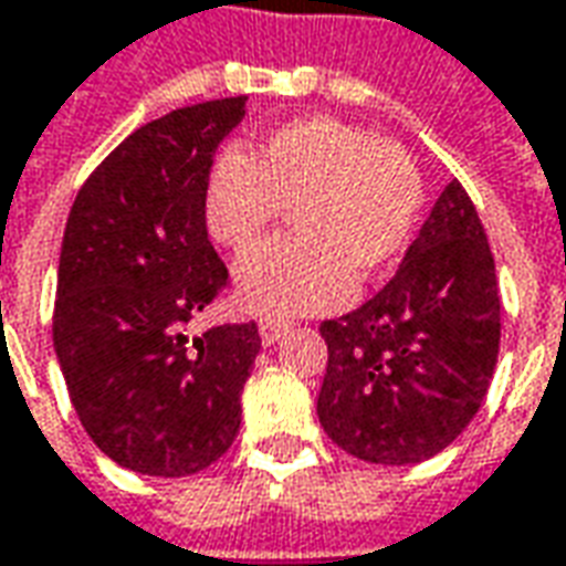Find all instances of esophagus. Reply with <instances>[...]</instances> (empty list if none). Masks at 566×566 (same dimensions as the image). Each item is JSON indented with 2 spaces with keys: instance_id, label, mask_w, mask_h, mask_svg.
I'll use <instances>...</instances> for the list:
<instances>
[{
  "instance_id": "1",
  "label": "esophagus",
  "mask_w": 566,
  "mask_h": 566,
  "mask_svg": "<svg viewBox=\"0 0 566 566\" xmlns=\"http://www.w3.org/2000/svg\"><path fill=\"white\" fill-rule=\"evenodd\" d=\"M286 333V327L283 324H271V321H264L261 327H258V336H261V343L264 345H274L280 343V336Z\"/></svg>"
}]
</instances>
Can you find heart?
I'll return each instance as SVG.
<instances>
[{"label":"heart","instance_id":"b5f03b06","mask_svg":"<svg viewBox=\"0 0 566 566\" xmlns=\"http://www.w3.org/2000/svg\"><path fill=\"white\" fill-rule=\"evenodd\" d=\"M292 208L298 237L274 239L237 268V302L261 317L345 305L355 280L386 274L415 230L420 180L408 155L336 117H302L268 133L255 158L218 155L205 184L211 239L245 252Z\"/></svg>","mask_w":566,"mask_h":566}]
</instances>
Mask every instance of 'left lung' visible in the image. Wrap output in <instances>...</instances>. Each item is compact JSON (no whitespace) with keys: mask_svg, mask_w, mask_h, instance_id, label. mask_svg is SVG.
Here are the masks:
<instances>
[{"mask_svg":"<svg viewBox=\"0 0 566 566\" xmlns=\"http://www.w3.org/2000/svg\"><path fill=\"white\" fill-rule=\"evenodd\" d=\"M317 396L327 436L370 464H420L451 446L486 396L502 302L480 214L451 180L398 264L361 308L324 321Z\"/></svg>","mask_w":566,"mask_h":566,"instance_id":"obj_1","label":"left lung"}]
</instances>
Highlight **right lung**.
Segmentation results:
<instances>
[{
  "label": "right lung",
  "instance_id": "add662e5",
  "mask_svg": "<svg viewBox=\"0 0 566 566\" xmlns=\"http://www.w3.org/2000/svg\"><path fill=\"white\" fill-rule=\"evenodd\" d=\"M249 96L177 108L133 130L67 214L55 355L83 430L115 464L189 476L233 446L255 324L192 339L186 324L227 286L208 242L205 184Z\"/></svg>",
  "mask_w": 566,
  "mask_h": 566
}]
</instances>
